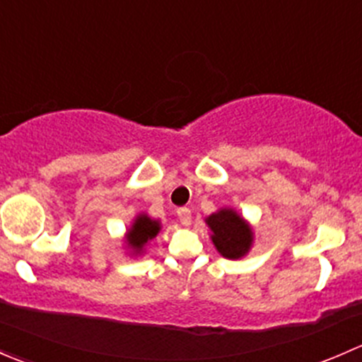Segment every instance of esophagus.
I'll return each mask as SVG.
<instances>
[{
    "label": "esophagus",
    "mask_w": 362,
    "mask_h": 362,
    "mask_svg": "<svg viewBox=\"0 0 362 362\" xmlns=\"http://www.w3.org/2000/svg\"><path fill=\"white\" fill-rule=\"evenodd\" d=\"M177 217H178V221L182 222V224L189 226L192 222V211L189 210L187 206H182V208H178V210H177Z\"/></svg>",
    "instance_id": "obj_1"
}]
</instances>
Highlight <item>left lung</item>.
<instances>
[{
	"instance_id": "8db88e82",
	"label": "left lung",
	"mask_w": 362,
	"mask_h": 362,
	"mask_svg": "<svg viewBox=\"0 0 362 362\" xmlns=\"http://www.w3.org/2000/svg\"><path fill=\"white\" fill-rule=\"evenodd\" d=\"M211 229V240L224 257L238 259L250 249L252 233L243 218L233 210H221L206 218Z\"/></svg>"
}]
</instances>
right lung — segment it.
<instances>
[{
	"label": "right lung",
	"mask_w": 362,
	"mask_h": 362,
	"mask_svg": "<svg viewBox=\"0 0 362 362\" xmlns=\"http://www.w3.org/2000/svg\"><path fill=\"white\" fill-rule=\"evenodd\" d=\"M159 233V222L151 221L148 217L141 215V217L136 218V222L133 224V228L129 229V235H127V242L133 247L134 250L144 249L145 243L148 240L154 238Z\"/></svg>",
	"instance_id": "1"
}]
</instances>
